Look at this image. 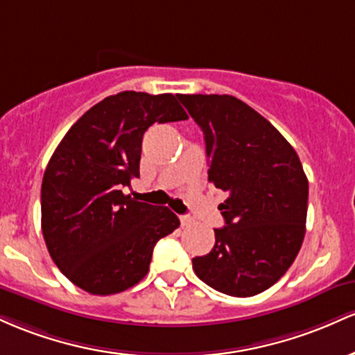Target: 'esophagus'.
Returning a JSON list of instances; mask_svg holds the SVG:
<instances>
[{"instance_id":"1","label":"esophagus","mask_w":355,"mask_h":355,"mask_svg":"<svg viewBox=\"0 0 355 355\" xmlns=\"http://www.w3.org/2000/svg\"><path fill=\"white\" fill-rule=\"evenodd\" d=\"M179 220H181V226H191V225H193V223H194L193 218L186 216V214H184V216L179 218Z\"/></svg>"}]
</instances>
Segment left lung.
<instances>
[{"label":"left lung","instance_id":"obj_1","mask_svg":"<svg viewBox=\"0 0 355 355\" xmlns=\"http://www.w3.org/2000/svg\"><path fill=\"white\" fill-rule=\"evenodd\" d=\"M201 127L208 179L228 193L213 250L194 273L218 292L253 297L284 277L305 236L309 181L295 149L233 95H178Z\"/></svg>","mask_w":355,"mask_h":355}]
</instances>
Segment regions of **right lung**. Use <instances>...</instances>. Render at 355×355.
<instances>
[{
	"instance_id": "right-lung-1",
	"label": "right lung",
	"mask_w": 355,
	"mask_h": 355,
	"mask_svg": "<svg viewBox=\"0 0 355 355\" xmlns=\"http://www.w3.org/2000/svg\"><path fill=\"white\" fill-rule=\"evenodd\" d=\"M173 94L127 90L103 98L70 127L42 182V231L51 260L92 295L124 292L149 272L153 250L179 226L166 206L124 194L139 178L142 135L186 121Z\"/></svg>"
}]
</instances>
